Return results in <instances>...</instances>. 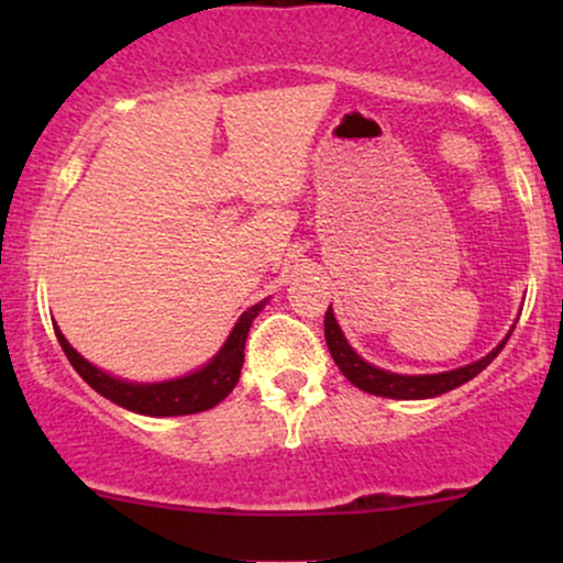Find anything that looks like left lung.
Wrapping results in <instances>:
<instances>
[{
  "label": "left lung",
  "instance_id": "obj_1",
  "mask_svg": "<svg viewBox=\"0 0 563 563\" xmlns=\"http://www.w3.org/2000/svg\"><path fill=\"white\" fill-rule=\"evenodd\" d=\"M514 328H510L506 339H503L493 352L484 354V357L476 360V363L455 367V371L429 373V376H405V373H391V371H384V367L367 363V360L360 357V354L352 349V344L346 341L344 331H341V325L335 322V314L331 307H328L325 312V344L331 349L333 363L339 365V371L344 373L357 389L376 394V397H389V399H431V397H439V394L457 389V386H463L466 380L479 376L484 367L493 363L497 354L503 352V346H506V341L510 339V333H514Z\"/></svg>",
  "mask_w": 563,
  "mask_h": 563
}]
</instances>
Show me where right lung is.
<instances>
[{
    "label": "right lung",
    "mask_w": 563,
    "mask_h": 563,
    "mask_svg": "<svg viewBox=\"0 0 563 563\" xmlns=\"http://www.w3.org/2000/svg\"><path fill=\"white\" fill-rule=\"evenodd\" d=\"M267 299L254 303L251 309L238 318L235 328H232L228 341L222 349L198 371L187 373V376L169 378V380H153V384H140V380H126L119 376H111L102 367H97L84 360L74 346L68 344L66 335L60 328H55L57 341H60L63 352L74 365V371L87 380L97 394L111 399L119 407L140 412V416L153 418H169V416H190V412H203L222 402L228 394L235 389L238 378H241L243 367V349L245 339H249L251 322L262 312Z\"/></svg>",
    "instance_id": "obj_1"
}]
</instances>
